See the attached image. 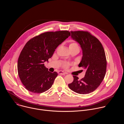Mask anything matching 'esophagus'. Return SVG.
I'll list each match as a JSON object with an SVG mask.
<instances>
[{"mask_svg": "<svg viewBox=\"0 0 124 124\" xmlns=\"http://www.w3.org/2000/svg\"><path fill=\"white\" fill-rule=\"evenodd\" d=\"M58 73L59 74H61V75H65L66 73L65 72H64L63 71H62V70H59V71L58 72Z\"/></svg>", "mask_w": 124, "mask_h": 124, "instance_id": "esophagus-1", "label": "esophagus"}]
</instances>
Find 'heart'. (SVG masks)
Instances as JSON below:
<instances>
[{
  "mask_svg": "<svg viewBox=\"0 0 124 124\" xmlns=\"http://www.w3.org/2000/svg\"><path fill=\"white\" fill-rule=\"evenodd\" d=\"M69 47H70V48H76V47L79 48V46H78V43H77L76 42H71L70 43V44L69 45ZM63 66H64V68H67L69 66V64H67V63H65L64 64Z\"/></svg>",
  "mask_w": 124,
  "mask_h": 124,
  "instance_id": "1",
  "label": "heart"
}]
</instances>
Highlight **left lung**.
I'll return each mask as SVG.
<instances>
[{
    "label": "left lung",
    "instance_id": "obj_1",
    "mask_svg": "<svg viewBox=\"0 0 124 124\" xmlns=\"http://www.w3.org/2000/svg\"><path fill=\"white\" fill-rule=\"evenodd\" d=\"M70 33L72 39L80 45L82 57L78 67L83 68L86 73L80 80L73 76L74 80L68 86L78 94H89L100 86L105 75L107 63L104 50L100 41L89 32L77 31Z\"/></svg>",
    "mask_w": 124,
    "mask_h": 124
}]
</instances>
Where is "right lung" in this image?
I'll return each mask as SVG.
<instances>
[{
	"label": "right lung",
	"mask_w": 124,
	"mask_h": 124,
	"mask_svg": "<svg viewBox=\"0 0 124 124\" xmlns=\"http://www.w3.org/2000/svg\"><path fill=\"white\" fill-rule=\"evenodd\" d=\"M70 35L66 30L46 32L26 43L17 61V72L27 90L42 93L51 88L58 74L49 72L44 63L48 61L57 47Z\"/></svg>",
	"instance_id": "1"
}]
</instances>
